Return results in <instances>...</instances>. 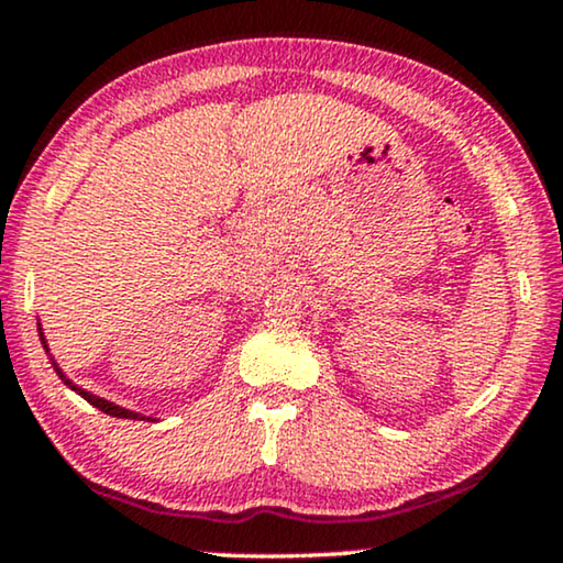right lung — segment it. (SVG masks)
<instances>
[{
  "instance_id": "obj_1",
  "label": "right lung",
  "mask_w": 563,
  "mask_h": 563,
  "mask_svg": "<svg viewBox=\"0 0 563 563\" xmlns=\"http://www.w3.org/2000/svg\"><path fill=\"white\" fill-rule=\"evenodd\" d=\"M38 338H41V345H44V351L48 353V343H46V334H44V327H41V322H38ZM52 355V353H48ZM52 364H54V372L59 374V379L67 384L69 389H73V393H77L82 397V400H88L92 408H98V410H103L106 416H113V418H132V421H155L153 416H142V412H134V410H126V408H122V405H117V402H111V400H103V397H98V395H92V393H88V389H82L80 384H75L73 379H69L67 374L62 372L59 368V364H56V361L52 358Z\"/></svg>"
}]
</instances>
